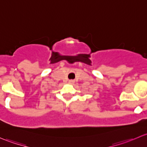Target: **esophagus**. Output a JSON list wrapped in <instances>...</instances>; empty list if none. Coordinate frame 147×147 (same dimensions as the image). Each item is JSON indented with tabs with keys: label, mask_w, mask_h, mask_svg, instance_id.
Returning a JSON list of instances; mask_svg holds the SVG:
<instances>
[{
	"label": "esophagus",
	"mask_w": 147,
	"mask_h": 147,
	"mask_svg": "<svg viewBox=\"0 0 147 147\" xmlns=\"http://www.w3.org/2000/svg\"><path fill=\"white\" fill-rule=\"evenodd\" d=\"M69 84H74V83H75V81H74L73 80H69Z\"/></svg>",
	"instance_id": "esophagus-1"
}]
</instances>
